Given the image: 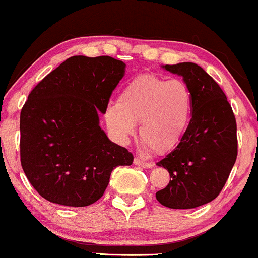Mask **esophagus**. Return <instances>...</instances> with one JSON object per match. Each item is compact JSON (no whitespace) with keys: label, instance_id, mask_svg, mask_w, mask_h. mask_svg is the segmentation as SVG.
Listing matches in <instances>:
<instances>
[{"label":"esophagus","instance_id":"1","mask_svg":"<svg viewBox=\"0 0 258 258\" xmlns=\"http://www.w3.org/2000/svg\"><path fill=\"white\" fill-rule=\"evenodd\" d=\"M134 163H135V165L142 166V168H146V169L152 168V166H153L152 163H147V161H143L142 159H140V158H135Z\"/></svg>","mask_w":258,"mask_h":258}]
</instances>
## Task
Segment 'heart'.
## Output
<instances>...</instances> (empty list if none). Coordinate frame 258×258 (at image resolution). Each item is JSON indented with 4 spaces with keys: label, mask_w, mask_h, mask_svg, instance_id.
<instances>
[{
    "label": "heart",
    "mask_w": 258,
    "mask_h": 258,
    "mask_svg": "<svg viewBox=\"0 0 258 258\" xmlns=\"http://www.w3.org/2000/svg\"><path fill=\"white\" fill-rule=\"evenodd\" d=\"M194 114V95L182 79L153 73L136 76L123 87L116 103L105 110V121L121 142L135 134L157 154L170 152L185 137Z\"/></svg>",
    "instance_id": "1"
}]
</instances>
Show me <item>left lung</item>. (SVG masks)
Returning <instances> with one entry per match:
<instances>
[{"mask_svg":"<svg viewBox=\"0 0 258 258\" xmlns=\"http://www.w3.org/2000/svg\"><path fill=\"white\" fill-rule=\"evenodd\" d=\"M164 69L188 84L194 114L179 146L157 163L171 179L155 197L168 208H196L218 197L230 175L237 157L236 120L222 88L202 67L182 62Z\"/></svg>","mask_w":258,"mask_h":258,"instance_id":"left-lung-1","label":"left lung"}]
</instances>
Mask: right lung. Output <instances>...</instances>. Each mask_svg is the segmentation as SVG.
I'll list each match as a JSON object with an SVG mask.
<instances>
[{"label": "right lung", "instance_id": "right-lung-1", "mask_svg": "<svg viewBox=\"0 0 258 258\" xmlns=\"http://www.w3.org/2000/svg\"><path fill=\"white\" fill-rule=\"evenodd\" d=\"M124 63L72 56L39 82L21 111V164L38 194L69 207L93 205L116 166L134 155L99 126Z\"/></svg>", "mask_w": 258, "mask_h": 258}]
</instances>
